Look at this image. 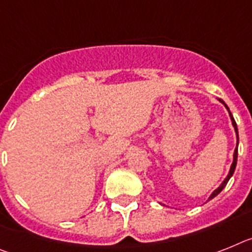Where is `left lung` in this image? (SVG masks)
<instances>
[{"label":"left lung","instance_id":"obj_1","mask_svg":"<svg viewBox=\"0 0 252 252\" xmlns=\"http://www.w3.org/2000/svg\"><path fill=\"white\" fill-rule=\"evenodd\" d=\"M220 102H222V104H224V102H223L222 100H220ZM224 106H226V108H227V105H226V104H224ZM227 110L229 111V109L227 108ZM229 117H231V120H232V126H233V128H235L236 135H237V147H238V130H237V124H236L235 119H233V117H232L231 111H229ZM237 147L235 148V153H233V162H232V165H231V168H229V172H228V175H227V178L224 179V180H223V183L220 184V187L217 188V189H216V190H214L213 192H212V195L209 196V200H211V199H213L214 196H217L218 194H220V192L222 191L223 189H224V187H226V185H227V183H228V180H229V179H231V176H232V175H233V172H235L236 165H237Z\"/></svg>","mask_w":252,"mask_h":252}]
</instances>
